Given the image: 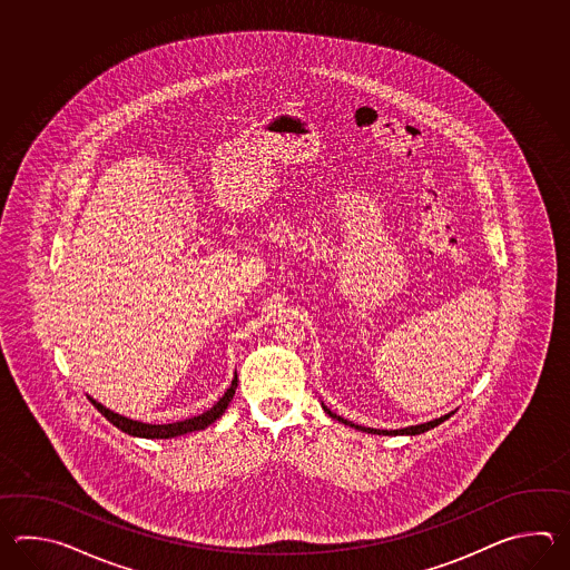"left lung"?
I'll list each match as a JSON object with an SVG mask.
<instances>
[{
    "label": "left lung",
    "mask_w": 570,
    "mask_h": 570,
    "mask_svg": "<svg viewBox=\"0 0 570 570\" xmlns=\"http://www.w3.org/2000/svg\"><path fill=\"white\" fill-rule=\"evenodd\" d=\"M326 410L327 415H332L334 420H338V422H342L344 425H351V428H356V430H361V432H368V434H383V436H401V434H410V436H415V434H422V432H428V430H432V428H436L438 424H442L444 420H449L450 415L452 413H449V415H442V417H438V420H434V422H428V424H420V425H410V428H403V430H375V428H364V425H356L352 424V422H348V420H344V417H340V415H336V413L330 412L327 407H324Z\"/></svg>",
    "instance_id": "8db88e82"
}]
</instances>
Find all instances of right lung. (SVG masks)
<instances>
[{
    "instance_id": "right-lung-1",
    "label": "right lung",
    "mask_w": 570,
    "mask_h": 570,
    "mask_svg": "<svg viewBox=\"0 0 570 570\" xmlns=\"http://www.w3.org/2000/svg\"><path fill=\"white\" fill-rule=\"evenodd\" d=\"M236 387H238V376H234L230 389L219 397L218 403H216L212 410H207L206 413H202V415H197V417H189V420H183V422H175V424L153 425L142 424V422H134V420H128V417H121L118 413L109 412V410H106L101 403H97V401L91 400V397H89V401L96 405L97 412L101 413V415L108 420L109 424L116 425L118 430L126 432V434H130V436L175 438L183 436V434H189V432H195V430H204L207 425L214 424V422L218 420L219 415L226 412L228 403H230L232 397H234V391H236Z\"/></svg>"
}]
</instances>
